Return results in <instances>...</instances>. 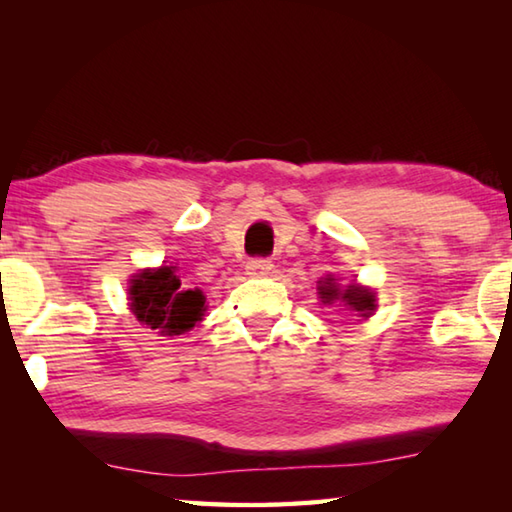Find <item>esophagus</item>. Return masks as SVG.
<instances>
[{
  "instance_id": "34e87169",
  "label": "esophagus",
  "mask_w": 512,
  "mask_h": 512,
  "mask_svg": "<svg viewBox=\"0 0 512 512\" xmlns=\"http://www.w3.org/2000/svg\"><path fill=\"white\" fill-rule=\"evenodd\" d=\"M271 268H273L271 259H264V257H255V259H250V262L246 264L248 275H257V277L268 275V273H271Z\"/></svg>"
}]
</instances>
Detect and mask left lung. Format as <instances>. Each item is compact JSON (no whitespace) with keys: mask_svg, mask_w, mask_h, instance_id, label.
Returning a JSON list of instances; mask_svg holds the SVG:
<instances>
[{"mask_svg":"<svg viewBox=\"0 0 512 512\" xmlns=\"http://www.w3.org/2000/svg\"><path fill=\"white\" fill-rule=\"evenodd\" d=\"M318 293L320 298H323V302H334L341 298L345 305L350 307V311H357L359 316H368L370 311L375 309V296H372V291L361 289L357 284H350L348 289L341 291L336 287L334 277H327V280L318 287Z\"/></svg>","mask_w":512,"mask_h":512,"instance_id":"left-lung-1","label":"left lung"}]
</instances>
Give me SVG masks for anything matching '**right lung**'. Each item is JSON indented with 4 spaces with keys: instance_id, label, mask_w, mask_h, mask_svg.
<instances>
[{
    "instance_id": "right-lung-1",
    "label": "right lung",
    "mask_w": 512,
    "mask_h": 512,
    "mask_svg": "<svg viewBox=\"0 0 512 512\" xmlns=\"http://www.w3.org/2000/svg\"><path fill=\"white\" fill-rule=\"evenodd\" d=\"M131 309L140 323L167 336H178L203 320L205 296L198 289L180 287L176 266H162L135 275Z\"/></svg>"
}]
</instances>
